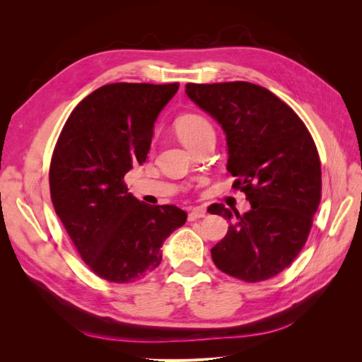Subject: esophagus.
<instances>
[{
	"label": "esophagus",
	"mask_w": 362,
	"mask_h": 362,
	"mask_svg": "<svg viewBox=\"0 0 362 362\" xmlns=\"http://www.w3.org/2000/svg\"><path fill=\"white\" fill-rule=\"evenodd\" d=\"M205 216H206V210H204V208H201V206H196L189 213V221L190 222L198 221V218H202Z\"/></svg>",
	"instance_id": "esophagus-1"
}]
</instances>
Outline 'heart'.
I'll return each mask as SVG.
<instances>
[{"instance_id": "b5f03b06", "label": "heart", "mask_w": 362, "mask_h": 362, "mask_svg": "<svg viewBox=\"0 0 362 362\" xmlns=\"http://www.w3.org/2000/svg\"><path fill=\"white\" fill-rule=\"evenodd\" d=\"M175 131L187 148H193L204 137L214 134L211 124L204 116L194 113L182 115L175 120Z\"/></svg>"}]
</instances>
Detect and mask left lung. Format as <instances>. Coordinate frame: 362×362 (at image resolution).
<instances>
[{
	"instance_id": "left-lung-1",
	"label": "left lung",
	"mask_w": 362,
	"mask_h": 362,
	"mask_svg": "<svg viewBox=\"0 0 362 362\" xmlns=\"http://www.w3.org/2000/svg\"><path fill=\"white\" fill-rule=\"evenodd\" d=\"M185 93L226 136L233 187L245 192L243 216L222 204L226 235L211 249L217 269L246 282L266 281L288 267L310 235L322 198L319 152L308 128L266 87L247 81L185 84Z\"/></svg>"
}]
</instances>
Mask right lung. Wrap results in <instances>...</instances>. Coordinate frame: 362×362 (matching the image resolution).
<instances>
[{"label":"right lung","instance_id":"1","mask_svg":"<svg viewBox=\"0 0 362 362\" xmlns=\"http://www.w3.org/2000/svg\"><path fill=\"white\" fill-rule=\"evenodd\" d=\"M178 83H113L92 92L64 124L49 166L51 201L80 257L98 276L117 284L145 278L161 246L187 213L148 205L124 182L146 161L154 124Z\"/></svg>","mask_w":362,"mask_h":362}]
</instances>
